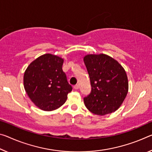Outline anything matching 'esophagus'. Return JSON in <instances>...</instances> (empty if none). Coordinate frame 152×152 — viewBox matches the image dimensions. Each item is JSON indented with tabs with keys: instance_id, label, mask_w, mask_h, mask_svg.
Returning a JSON list of instances; mask_svg holds the SVG:
<instances>
[{
	"instance_id": "esophagus-1",
	"label": "esophagus",
	"mask_w": 152,
	"mask_h": 152,
	"mask_svg": "<svg viewBox=\"0 0 152 152\" xmlns=\"http://www.w3.org/2000/svg\"><path fill=\"white\" fill-rule=\"evenodd\" d=\"M74 89H76V90H77V89L79 88V85H74Z\"/></svg>"
}]
</instances>
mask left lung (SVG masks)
Listing matches in <instances>:
<instances>
[{"label": "left lung", "mask_w": 152, "mask_h": 152, "mask_svg": "<svg viewBox=\"0 0 152 152\" xmlns=\"http://www.w3.org/2000/svg\"><path fill=\"white\" fill-rule=\"evenodd\" d=\"M84 61L91 79L92 90L84 98L86 108L96 115L114 112L121 106L129 91L126 71L109 55L88 54Z\"/></svg>", "instance_id": "1"}]
</instances>
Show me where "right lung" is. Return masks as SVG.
<instances>
[{
	"label": "right lung",
	"mask_w": 152,
	"mask_h": 152,
	"mask_svg": "<svg viewBox=\"0 0 152 152\" xmlns=\"http://www.w3.org/2000/svg\"><path fill=\"white\" fill-rule=\"evenodd\" d=\"M64 59L47 53L31 62L23 75V86L36 106L53 111L64 104L72 91L62 69Z\"/></svg>",
	"instance_id": "obj_1"
}]
</instances>
